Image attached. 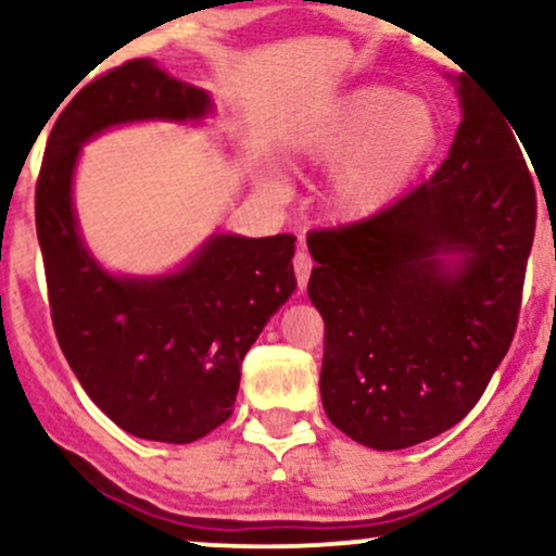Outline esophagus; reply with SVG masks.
I'll use <instances>...</instances> for the list:
<instances>
[{"label":"esophagus","instance_id":"1","mask_svg":"<svg viewBox=\"0 0 556 556\" xmlns=\"http://www.w3.org/2000/svg\"><path fill=\"white\" fill-rule=\"evenodd\" d=\"M292 266H294V277H298V287L302 290V287L307 285V277H311L313 271V258L307 251H298L292 258Z\"/></svg>","mask_w":556,"mask_h":556}]
</instances>
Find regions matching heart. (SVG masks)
<instances>
[{
  "label": "heart",
  "instance_id": "b5f03b06",
  "mask_svg": "<svg viewBox=\"0 0 556 556\" xmlns=\"http://www.w3.org/2000/svg\"><path fill=\"white\" fill-rule=\"evenodd\" d=\"M435 138L439 121L424 100L390 87H362L318 121L300 151L311 164L339 166L330 207L346 220H362L410 185Z\"/></svg>",
  "mask_w": 556,
  "mask_h": 556
}]
</instances>
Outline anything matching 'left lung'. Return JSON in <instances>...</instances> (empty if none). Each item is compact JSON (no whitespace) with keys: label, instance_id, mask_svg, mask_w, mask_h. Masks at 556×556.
Here are the masks:
<instances>
[{"label":"left lung","instance_id":"8db88e82","mask_svg":"<svg viewBox=\"0 0 556 556\" xmlns=\"http://www.w3.org/2000/svg\"><path fill=\"white\" fill-rule=\"evenodd\" d=\"M459 94L462 123L431 179L377 215L307 233L318 262L307 298L326 323L323 407L379 452L459 424L521 313L533 177L503 112L467 76ZM454 250L466 256L454 270L434 258Z\"/></svg>","mask_w":556,"mask_h":556}]
</instances>
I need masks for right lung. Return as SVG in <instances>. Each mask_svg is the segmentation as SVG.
<instances>
[{
  "label": "right lung",
  "mask_w": 556,
  "mask_h": 556,
  "mask_svg": "<svg viewBox=\"0 0 556 556\" xmlns=\"http://www.w3.org/2000/svg\"><path fill=\"white\" fill-rule=\"evenodd\" d=\"M202 89L136 59L91 79L55 117L35 185V228L59 346L104 416L138 439L189 444L233 413L241 362L294 290V236H215L185 269L117 279L76 233L79 146L128 121H194Z\"/></svg>",
  "instance_id": "add662e5"
}]
</instances>
